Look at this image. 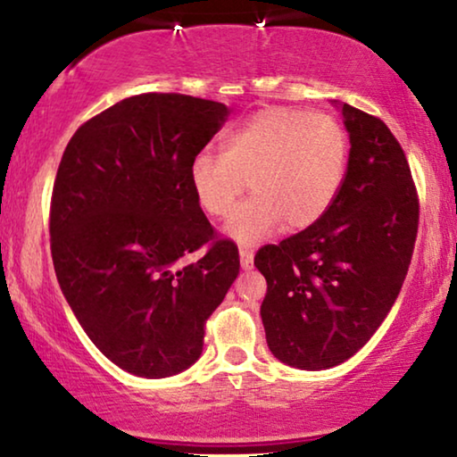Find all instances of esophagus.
I'll list each match as a JSON object with an SVG mask.
<instances>
[{
	"instance_id": "esophagus-1",
	"label": "esophagus",
	"mask_w": 457,
	"mask_h": 457,
	"mask_svg": "<svg viewBox=\"0 0 457 457\" xmlns=\"http://www.w3.org/2000/svg\"><path fill=\"white\" fill-rule=\"evenodd\" d=\"M239 258H241V268L243 270H249V268L253 266V252L247 247H241L239 249Z\"/></svg>"
}]
</instances>
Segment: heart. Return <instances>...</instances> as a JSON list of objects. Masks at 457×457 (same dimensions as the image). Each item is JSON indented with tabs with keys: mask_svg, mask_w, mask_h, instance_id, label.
<instances>
[{
	"mask_svg": "<svg viewBox=\"0 0 457 457\" xmlns=\"http://www.w3.org/2000/svg\"><path fill=\"white\" fill-rule=\"evenodd\" d=\"M347 154V133L333 116L274 105L230 130L222 154H197L189 183L205 214L228 218L247 179L253 197L233 216L227 233L252 245L280 224L289 233L314 227L339 195Z\"/></svg>",
	"mask_w": 457,
	"mask_h": 457,
	"instance_id": "b5f03b06",
	"label": "heart"
}]
</instances>
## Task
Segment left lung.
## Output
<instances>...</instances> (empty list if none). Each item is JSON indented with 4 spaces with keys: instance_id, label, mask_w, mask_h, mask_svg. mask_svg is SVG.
Masks as SVG:
<instances>
[{
    "instance_id": "8db88e82",
    "label": "left lung",
    "mask_w": 457,
    "mask_h": 457,
    "mask_svg": "<svg viewBox=\"0 0 457 457\" xmlns=\"http://www.w3.org/2000/svg\"><path fill=\"white\" fill-rule=\"evenodd\" d=\"M349 162L341 191L314 227L264 245L260 314L274 358L327 370L377 333L402 291L418 233L416 185L399 141L377 116L341 104Z\"/></svg>"
}]
</instances>
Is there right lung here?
Returning <instances> with one entry per match:
<instances>
[{
  "label": "right lung",
  "mask_w": 457,
  "mask_h": 457,
  "mask_svg": "<svg viewBox=\"0 0 457 457\" xmlns=\"http://www.w3.org/2000/svg\"><path fill=\"white\" fill-rule=\"evenodd\" d=\"M180 93L122 99L79 127L55 174L49 235L60 289L99 352L135 377L195 364L239 249L199 208L189 166L228 118ZM206 245L183 267L179 258Z\"/></svg>",
  "instance_id": "add662e5"
}]
</instances>
